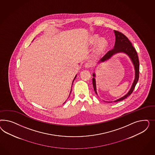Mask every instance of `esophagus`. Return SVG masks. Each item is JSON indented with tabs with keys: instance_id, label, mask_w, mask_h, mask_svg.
<instances>
[{
	"instance_id": "esophagus-1",
	"label": "esophagus",
	"mask_w": 155,
	"mask_h": 155,
	"mask_svg": "<svg viewBox=\"0 0 155 155\" xmlns=\"http://www.w3.org/2000/svg\"><path fill=\"white\" fill-rule=\"evenodd\" d=\"M91 66H92V63L90 62H86V63L84 64V66L85 68L89 69Z\"/></svg>"
}]
</instances>
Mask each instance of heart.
I'll return each instance as SVG.
<instances>
[{
    "instance_id": "b5f03b06",
    "label": "heart",
    "mask_w": 155,
    "mask_h": 155,
    "mask_svg": "<svg viewBox=\"0 0 155 155\" xmlns=\"http://www.w3.org/2000/svg\"><path fill=\"white\" fill-rule=\"evenodd\" d=\"M89 44L91 46L96 44L94 49V54L95 56H99L107 48L108 41L105 38H101L98 35H95L90 38Z\"/></svg>"
}]
</instances>
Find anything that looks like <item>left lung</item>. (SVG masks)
<instances>
[{"label": "left lung", "instance_id": "1", "mask_svg": "<svg viewBox=\"0 0 155 155\" xmlns=\"http://www.w3.org/2000/svg\"><path fill=\"white\" fill-rule=\"evenodd\" d=\"M115 36V45L113 49L109 51L104 56L99 60V64L104 62L105 61H107L109 59H110L112 57L120 53H123L126 54H127L129 58H130L132 63L134 67L135 70V78L134 80V82L132 84L131 89L128 91L127 94L123 96L121 98L117 99V100L114 101V102H117L122 101L124 99L127 98L128 96H130L131 94L134 89H135V87L136 86V84L139 80V58L137 54L135 49L134 47L132 46L131 42L130 41V40L128 39V38L124 35L123 33L118 32L117 31H114ZM93 76L94 77L93 78V85L94 87L95 93L98 95L97 92V86H96V80L95 77L96 74L95 73H93Z\"/></svg>", "mask_w": 155, "mask_h": 155}]
</instances>
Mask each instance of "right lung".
Returning <instances> with one entry per match:
<instances>
[{
	"mask_svg": "<svg viewBox=\"0 0 155 155\" xmlns=\"http://www.w3.org/2000/svg\"><path fill=\"white\" fill-rule=\"evenodd\" d=\"M77 74H76V75H75V77H74V80H73V82H72V84H73V82H74V80H75V78H76V77H77ZM71 93H70V94H69V96H70V95H71ZM65 103V102H64V103Z\"/></svg>",
	"mask_w": 155,
	"mask_h": 155,
	"instance_id": "add662e5",
	"label": "right lung"
}]
</instances>
